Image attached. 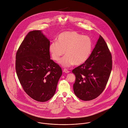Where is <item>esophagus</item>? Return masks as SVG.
<instances>
[{
    "label": "esophagus",
    "instance_id": "obj_1",
    "mask_svg": "<svg viewBox=\"0 0 128 128\" xmlns=\"http://www.w3.org/2000/svg\"><path fill=\"white\" fill-rule=\"evenodd\" d=\"M64 72L65 73L68 74V73H69V72H70V71H68L67 69L64 68Z\"/></svg>",
    "mask_w": 128,
    "mask_h": 128
}]
</instances>
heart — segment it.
Listing matches in <instances>:
<instances>
[{
  "mask_svg": "<svg viewBox=\"0 0 128 128\" xmlns=\"http://www.w3.org/2000/svg\"><path fill=\"white\" fill-rule=\"evenodd\" d=\"M92 49L91 38L76 31L60 33L58 37L57 42H52L49 48L52 57L55 61H58L65 52L66 55L60 61V64L64 67L84 64L90 56Z\"/></svg>",
  "mask_w": 128,
  "mask_h": 128,
  "instance_id": "1",
  "label": "heart"
}]
</instances>
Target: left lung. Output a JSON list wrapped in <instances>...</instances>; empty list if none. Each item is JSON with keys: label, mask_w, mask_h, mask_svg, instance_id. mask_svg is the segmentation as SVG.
Wrapping results in <instances>:
<instances>
[{"label": "left lung", "mask_w": 128, "mask_h": 128, "mask_svg": "<svg viewBox=\"0 0 128 128\" xmlns=\"http://www.w3.org/2000/svg\"><path fill=\"white\" fill-rule=\"evenodd\" d=\"M112 68L111 53L103 37L100 35L90 56L84 63L75 68L74 91L84 101L93 100L105 89Z\"/></svg>", "instance_id": "left-lung-1"}]
</instances>
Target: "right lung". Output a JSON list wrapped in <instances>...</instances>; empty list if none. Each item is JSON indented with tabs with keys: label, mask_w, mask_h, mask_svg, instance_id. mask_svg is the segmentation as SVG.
Instances as JSON below:
<instances>
[{
	"label": "right lung",
	"mask_w": 128,
	"mask_h": 128,
	"mask_svg": "<svg viewBox=\"0 0 128 128\" xmlns=\"http://www.w3.org/2000/svg\"><path fill=\"white\" fill-rule=\"evenodd\" d=\"M50 41L40 30L29 32L16 54V74L25 92L32 99L46 102L54 94L62 75L60 66L50 59Z\"/></svg>",
	"instance_id": "obj_1"
}]
</instances>
